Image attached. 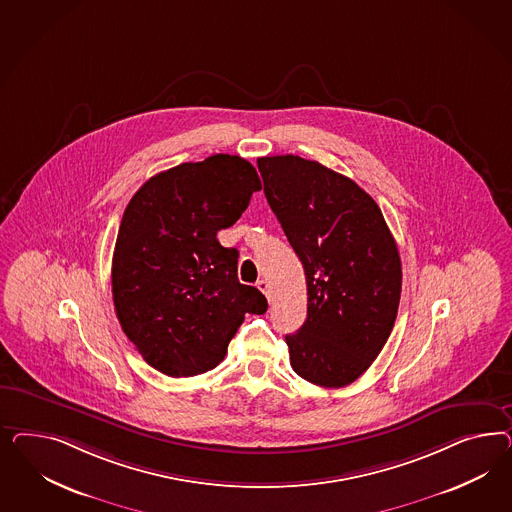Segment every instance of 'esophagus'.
Wrapping results in <instances>:
<instances>
[{
  "label": "esophagus",
  "instance_id": "34e87169",
  "mask_svg": "<svg viewBox=\"0 0 512 512\" xmlns=\"http://www.w3.org/2000/svg\"><path fill=\"white\" fill-rule=\"evenodd\" d=\"M257 287H259V291H261V293L268 298V302H270V298H272V296H270L272 295V291H270V283H268L266 279H259V281H257Z\"/></svg>",
  "mask_w": 512,
  "mask_h": 512
}]
</instances>
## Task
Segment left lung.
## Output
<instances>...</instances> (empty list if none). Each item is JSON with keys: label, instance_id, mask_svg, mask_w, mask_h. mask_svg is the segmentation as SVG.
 Listing matches in <instances>:
<instances>
[{"label": "left lung", "instance_id": "1", "mask_svg": "<svg viewBox=\"0 0 512 512\" xmlns=\"http://www.w3.org/2000/svg\"><path fill=\"white\" fill-rule=\"evenodd\" d=\"M264 195L302 261L308 317L287 334L291 366L325 388L357 381L385 347L402 261L377 202L351 178L298 155L259 157Z\"/></svg>", "mask_w": 512, "mask_h": 512}]
</instances>
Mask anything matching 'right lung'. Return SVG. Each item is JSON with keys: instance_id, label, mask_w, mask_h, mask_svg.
<instances>
[{"instance_id": "right-lung-1", "label": "right lung", "mask_w": 512, "mask_h": 512, "mask_svg": "<svg viewBox=\"0 0 512 512\" xmlns=\"http://www.w3.org/2000/svg\"><path fill=\"white\" fill-rule=\"evenodd\" d=\"M259 189L249 161L216 154L155 174L127 204L112 255L114 310L157 372L216 368L246 313L268 308L238 281V251L216 238Z\"/></svg>"}]
</instances>
